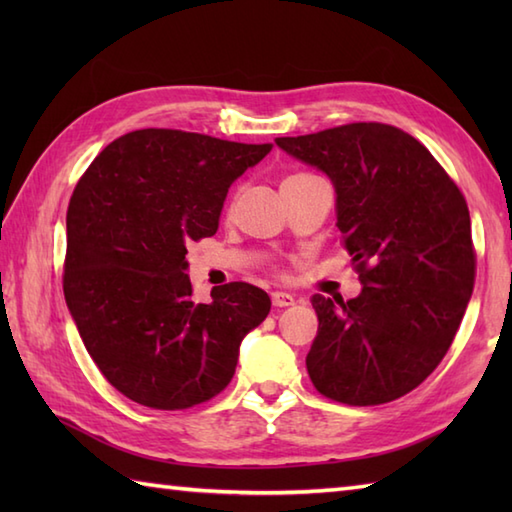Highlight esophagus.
Listing matches in <instances>:
<instances>
[{
    "label": "esophagus",
    "mask_w": 512,
    "mask_h": 512,
    "mask_svg": "<svg viewBox=\"0 0 512 512\" xmlns=\"http://www.w3.org/2000/svg\"><path fill=\"white\" fill-rule=\"evenodd\" d=\"M270 299H273V306L275 308H288L295 303V297L290 295V292H284V290H275L273 295H270Z\"/></svg>",
    "instance_id": "1"
}]
</instances>
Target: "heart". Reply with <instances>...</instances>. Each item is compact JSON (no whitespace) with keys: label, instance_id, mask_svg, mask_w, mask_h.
<instances>
[{"label":"heart","instance_id":"b5f03b06","mask_svg":"<svg viewBox=\"0 0 512 512\" xmlns=\"http://www.w3.org/2000/svg\"><path fill=\"white\" fill-rule=\"evenodd\" d=\"M299 176H303V173H299ZM290 178H295V176H290Z\"/></svg>","mask_w":512,"mask_h":512}]
</instances>
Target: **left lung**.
Returning a JSON list of instances; mask_svg holds the SVG:
<instances>
[{
  "label": "left lung",
  "instance_id": "obj_1",
  "mask_svg": "<svg viewBox=\"0 0 512 512\" xmlns=\"http://www.w3.org/2000/svg\"><path fill=\"white\" fill-rule=\"evenodd\" d=\"M323 171L336 193V228L361 292L312 295L319 317L306 367L323 396L383 405L416 389L447 354L473 295L471 215L429 149L398 127L352 123L275 138Z\"/></svg>",
  "mask_w": 512,
  "mask_h": 512
}]
</instances>
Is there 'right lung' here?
<instances>
[{
    "instance_id": "add662e5",
    "label": "right lung",
    "mask_w": 512,
    "mask_h": 512,
    "mask_svg": "<svg viewBox=\"0 0 512 512\" xmlns=\"http://www.w3.org/2000/svg\"><path fill=\"white\" fill-rule=\"evenodd\" d=\"M273 145L138 129L107 145L68 206L63 295L85 350L129 400L187 409L231 383L239 345L270 312L244 281L191 299L187 244L220 226L231 184Z\"/></svg>"
}]
</instances>
